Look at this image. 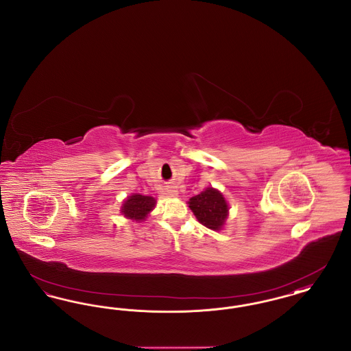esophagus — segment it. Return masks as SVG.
<instances>
[{
  "mask_svg": "<svg viewBox=\"0 0 351 351\" xmlns=\"http://www.w3.org/2000/svg\"><path fill=\"white\" fill-rule=\"evenodd\" d=\"M167 195H171V196H176V195H178V191H176V188H175V186H168Z\"/></svg>",
  "mask_w": 351,
  "mask_h": 351,
  "instance_id": "34e87169",
  "label": "esophagus"
}]
</instances>
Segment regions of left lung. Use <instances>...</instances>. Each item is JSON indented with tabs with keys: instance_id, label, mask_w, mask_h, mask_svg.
<instances>
[{
	"instance_id": "1",
	"label": "left lung",
	"mask_w": 351,
	"mask_h": 351,
	"mask_svg": "<svg viewBox=\"0 0 351 351\" xmlns=\"http://www.w3.org/2000/svg\"><path fill=\"white\" fill-rule=\"evenodd\" d=\"M189 208L201 223L212 230H219L228 216V204L222 195L208 188L188 201Z\"/></svg>"
}]
</instances>
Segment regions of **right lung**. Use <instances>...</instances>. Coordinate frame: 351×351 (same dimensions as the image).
Here are the masks:
<instances>
[{"label":"right lung","instance_id":"1","mask_svg":"<svg viewBox=\"0 0 351 351\" xmlns=\"http://www.w3.org/2000/svg\"><path fill=\"white\" fill-rule=\"evenodd\" d=\"M155 206V200L150 196L133 195L123 202L122 213L128 218L135 221H142L147 216V213Z\"/></svg>","mask_w":351,"mask_h":351}]
</instances>
